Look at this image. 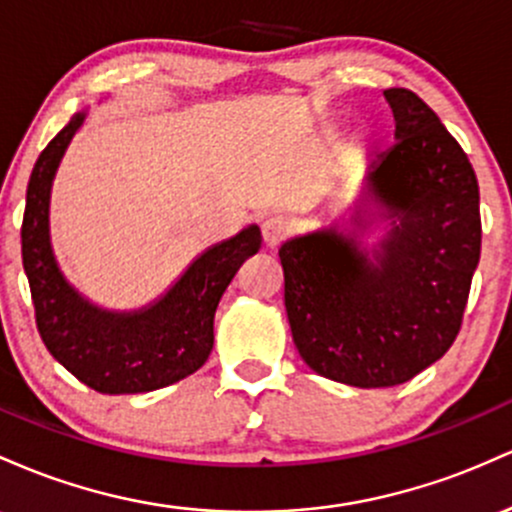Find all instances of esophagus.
<instances>
[{
	"label": "esophagus",
	"instance_id": "obj_1",
	"mask_svg": "<svg viewBox=\"0 0 512 512\" xmlns=\"http://www.w3.org/2000/svg\"><path fill=\"white\" fill-rule=\"evenodd\" d=\"M261 234H263V241H266L268 246H278L280 241H285L287 234H290V222H287L283 215L266 217L261 225Z\"/></svg>",
	"mask_w": 512,
	"mask_h": 512
}]
</instances>
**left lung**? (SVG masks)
<instances>
[{
    "label": "left lung",
    "instance_id": "8db88e82",
    "mask_svg": "<svg viewBox=\"0 0 512 512\" xmlns=\"http://www.w3.org/2000/svg\"><path fill=\"white\" fill-rule=\"evenodd\" d=\"M394 145L367 166L353 229L287 239L278 256L302 360L321 377L377 389L409 382L450 350L481 254L479 183L426 101L387 89ZM372 221L385 237L359 241Z\"/></svg>",
    "mask_w": 512,
    "mask_h": 512
}]
</instances>
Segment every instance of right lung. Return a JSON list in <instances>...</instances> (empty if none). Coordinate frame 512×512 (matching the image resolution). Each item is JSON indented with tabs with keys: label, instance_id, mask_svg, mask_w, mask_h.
<instances>
[{
	"label": "right lung",
	"instance_id": "obj_1",
	"mask_svg": "<svg viewBox=\"0 0 512 512\" xmlns=\"http://www.w3.org/2000/svg\"><path fill=\"white\" fill-rule=\"evenodd\" d=\"M86 111L74 113L40 152L26 191L21 256L31 285L36 324L45 348L79 382L101 394H142L193 375L208 360L215 309L241 263L261 249V229L205 249L159 300L132 312L89 302L62 275L50 241L53 181L82 128Z\"/></svg>",
	"mask_w": 512,
	"mask_h": 512
}]
</instances>
